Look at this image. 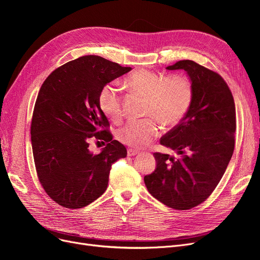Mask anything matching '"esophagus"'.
Wrapping results in <instances>:
<instances>
[{"instance_id": "34e87169", "label": "esophagus", "mask_w": 260, "mask_h": 260, "mask_svg": "<svg viewBox=\"0 0 260 260\" xmlns=\"http://www.w3.org/2000/svg\"><path fill=\"white\" fill-rule=\"evenodd\" d=\"M139 153H140V152L137 151V149H132V148H129L128 152H127L128 156H136V155H138Z\"/></svg>"}]
</instances>
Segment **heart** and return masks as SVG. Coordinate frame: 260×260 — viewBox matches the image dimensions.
<instances>
[{
	"label": "heart",
	"instance_id": "b5f03b06",
	"mask_svg": "<svg viewBox=\"0 0 260 260\" xmlns=\"http://www.w3.org/2000/svg\"><path fill=\"white\" fill-rule=\"evenodd\" d=\"M124 86L132 94L145 99L143 115L147 118L130 120L117 131V139L121 143L135 148L147 146L158 136L156 121L165 128H174L184 119L192 105L193 85L185 76L165 78L151 70L141 69L124 80ZM99 105L109 120L120 121L121 94L116 83L103 86Z\"/></svg>",
	"mask_w": 260,
	"mask_h": 260
}]
</instances>
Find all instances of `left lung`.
Returning a JSON list of instances; mask_svg holds the SVG:
<instances>
[{
  "mask_svg": "<svg viewBox=\"0 0 260 260\" xmlns=\"http://www.w3.org/2000/svg\"><path fill=\"white\" fill-rule=\"evenodd\" d=\"M182 69L193 85V101L184 119L160 139L178 158L154 153L156 169L144 177L148 192L165 205L186 210L215 190L234 151L235 105L222 77L193 60L166 67Z\"/></svg>",
  "mask_w": 260,
  "mask_h": 260,
  "instance_id": "1",
  "label": "left lung"
}]
</instances>
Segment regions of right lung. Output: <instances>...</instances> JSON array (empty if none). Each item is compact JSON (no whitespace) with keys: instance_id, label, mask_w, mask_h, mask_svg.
Masks as SVG:
<instances>
[{"instance_id":"obj_1","label":"right lung","mask_w":260,"mask_h":260,"mask_svg":"<svg viewBox=\"0 0 260 260\" xmlns=\"http://www.w3.org/2000/svg\"><path fill=\"white\" fill-rule=\"evenodd\" d=\"M130 70L86 55L55 69L43 82L31 120V144L39 181L58 205L77 209L99 199L107 188L112 164L127 156L125 147L104 129L109 122L99 95ZM91 137L108 142L98 155L88 149Z\"/></svg>"}]
</instances>
